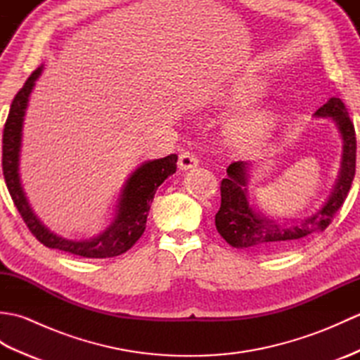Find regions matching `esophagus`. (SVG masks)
Instances as JSON below:
<instances>
[{"label": "esophagus", "instance_id": "obj_1", "mask_svg": "<svg viewBox=\"0 0 360 360\" xmlns=\"http://www.w3.org/2000/svg\"><path fill=\"white\" fill-rule=\"evenodd\" d=\"M198 167V159L195 155H192V153H182V155L179 156V160H178V168L181 172H187V170H192V168Z\"/></svg>", "mask_w": 360, "mask_h": 360}]
</instances>
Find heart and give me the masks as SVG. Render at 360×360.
Wrapping results in <instances>:
<instances>
[{"label": "heart", "mask_w": 360, "mask_h": 360, "mask_svg": "<svg viewBox=\"0 0 360 360\" xmlns=\"http://www.w3.org/2000/svg\"><path fill=\"white\" fill-rule=\"evenodd\" d=\"M264 89L266 82L263 79L257 75H248L221 88L215 96V103L236 108L255 101L264 93ZM275 125H277V111L272 106H254L229 120L227 137L236 147H255L271 136Z\"/></svg>", "instance_id": "1"}]
</instances>
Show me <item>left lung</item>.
Masks as SVG:
<instances>
[{
	"instance_id": "1",
	"label": "left lung",
	"mask_w": 360,
	"mask_h": 360,
	"mask_svg": "<svg viewBox=\"0 0 360 360\" xmlns=\"http://www.w3.org/2000/svg\"><path fill=\"white\" fill-rule=\"evenodd\" d=\"M314 119H330L342 141V160L338 179L330 196L311 215L303 218L266 217L252 204L248 184L254 162L238 160L227 167V178L221 181V207L215 215L219 235L236 249L277 254L292 249L309 236L330 226L349 192L356 173V131L345 105L331 97L314 112Z\"/></svg>"
}]
</instances>
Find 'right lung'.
I'll list each match as a JSON object with an SVG mask.
<instances>
[{"mask_svg": "<svg viewBox=\"0 0 360 360\" xmlns=\"http://www.w3.org/2000/svg\"><path fill=\"white\" fill-rule=\"evenodd\" d=\"M41 72L43 65L30 74L18 94L15 96L4 125L3 174L13 204L17 205L29 231L46 248L65 250L83 258H110L125 254L142 236L153 198H155L158 187L176 172L178 156L170 155L162 159L145 160L141 165H137L120 190L114 218L102 232L85 240H70L51 231L34 212L25 188H22L20 176L22 125H25L30 94H32L35 82L40 79Z\"/></svg>", "mask_w": 360, "mask_h": 360, "instance_id": "obj_1", "label": "right lung"}]
</instances>
